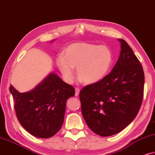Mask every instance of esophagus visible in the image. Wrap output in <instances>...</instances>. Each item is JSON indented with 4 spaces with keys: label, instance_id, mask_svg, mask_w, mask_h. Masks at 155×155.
Masks as SVG:
<instances>
[{
    "label": "esophagus",
    "instance_id": "34e87169",
    "mask_svg": "<svg viewBox=\"0 0 155 155\" xmlns=\"http://www.w3.org/2000/svg\"><path fill=\"white\" fill-rule=\"evenodd\" d=\"M79 91H80V89H79V88H75V96H79Z\"/></svg>",
    "mask_w": 155,
    "mask_h": 155
}]
</instances>
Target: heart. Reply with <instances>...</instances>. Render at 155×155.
Wrapping results in <instances>:
<instances>
[{
  "label": "heart",
  "instance_id": "obj_1",
  "mask_svg": "<svg viewBox=\"0 0 155 155\" xmlns=\"http://www.w3.org/2000/svg\"><path fill=\"white\" fill-rule=\"evenodd\" d=\"M112 62V53L108 47L83 42L69 45L64 50L63 56L56 60L66 81H73L74 68H76L78 78L86 84L97 83L104 79Z\"/></svg>",
  "mask_w": 155,
  "mask_h": 155
}]
</instances>
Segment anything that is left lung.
Listing matches in <instances>:
<instances>
[{
  "instance_id": "obj_1",
  "label": "left lung",
  "mask_w": 155,
  "mask_h": 155,
  "mask_svg": "<svg viewBox=\"0 0 155 155\" xmlns=\"http://www.w3.org/2000/svg\"><path fill=\"white\" fill-rule=\"evenodd\" d=\"M121 50L110 73L79 93L81 113L86 124L97 135L118 133L135 119L144 94L143 68L133 49L118 39Z\"/></svg>"
}]
</instances>
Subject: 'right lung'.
I'll use <instances>...</instances> for the list:
<instances>
[{"mask_svg": "<svg viewBox=\"0 0 155 155\" xmlns=\"http://www.w3.org/2000/svg\"><path fill=\"white\" fill-rule=\"evenodd\" d=\"M10 91L20 125L39 138L52 137L61 129L66 103L75 94L73 86L54 73L30 92L20 93L12 85Z\"/></svg>", "mask_w": 155, "mask_h": 155, "instance_id": "add662e5", "label": "right lung"}]
</instances>
